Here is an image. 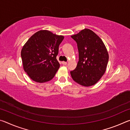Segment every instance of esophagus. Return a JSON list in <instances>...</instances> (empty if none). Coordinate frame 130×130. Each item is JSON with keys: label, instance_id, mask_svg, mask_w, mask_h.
Listing matches in <instances>:
<instances>
[{"label": "esophagus", "instance_id": "34e87169", "mask_svg": "<svg viewBox=\"0 0 130 130\" xmlns=\"http://www.w3.org/2000/svg\"><path fill=\"white\" fill-rule=\"evenodd\" d=\"M62 64H63V65H67V62H65V61H63V62H62Z\"/></svg>", "mask_w": 130, "mask_h": 130}]
</instances>
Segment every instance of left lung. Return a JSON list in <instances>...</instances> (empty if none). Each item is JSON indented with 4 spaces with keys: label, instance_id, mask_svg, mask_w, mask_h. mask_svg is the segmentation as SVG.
Segmentation results:
<instances>
[{
    "label": "left lung",
    "instance_id": "left-lung-1",
    "mask_svg": "<svg viewBox=\"0 0 130 130\" xmlns=\"http://www.w3.org/2000/svg\"><path fill=\"white\" fill-rule=\"evenodd\" d=\"M71 37L77 44L79 56L76 69L70 71L72 77L83 86L93 85L106 70L109 59L106 47L100 37L88 28Z\"/></svg>",
    "mask_w": 130,
    "mask_h": 130
}]
</instances>
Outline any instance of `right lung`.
Returning <instances> with one entry per match:
<instances>
[{
    "label": "right lung",
    "instance_id": "1",
    "mask_svg": "<svg viewBox=\"0 0 130 130\" xmlns=\"http://www.w3.org/2000/svg\"><path fill=\"white\" fill-rule=\"evenodd\" d=\"M64 37L40 30L30 37L21 50L24 70L32 80L45 83L54 77L60 68L56 57Z\"/></svg>",
    "mask_w": 130,
    "mask_h": 130
}]
</instances>
